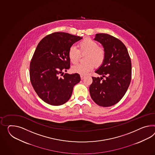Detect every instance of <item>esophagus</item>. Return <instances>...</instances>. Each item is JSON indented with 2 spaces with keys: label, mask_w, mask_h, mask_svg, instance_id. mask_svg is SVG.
<instances>
[{
  "label": "esophagus",
  "mask_w": 155,
  "mask_h": 155,
  "mask_svg": "<svg viewBox=\"0 0 155 155\" xmlns=\"http://www.w3.org/2000/svg\"><path fill=\"white\" fill-rule=\"evenodd\" d=\"M80 78H81V79L83 80L85 78V76L81 75L80 76Z\"/></svg>",
  "instance_id": "1"
}]
</instances>
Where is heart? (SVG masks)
<instances>
[{
    "label": "heart",
    "instance_id": "obj_1",
    "mask_svg": "<svg viewBox=\"0 0 155 155\" xmlns=\"http://www.w3.org/2000/svg\"><path fill=\"white\" fill-rule=\"evenodd\" d=\"M78 50L74 46H71L68 51V56L72 64H76L79 59L80 52L86 53L84 64H80L74 66L72 71L81 75H85L93 69L94 66H99L103 64L106 57V53L103 48L98 47L95 41L86 39L79 44Z\"/></svg>",
    "mask_w": 155,
    "mask_h": 155
}]
</instances>
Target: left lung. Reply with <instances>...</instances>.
<instances>
[{"label":"left lung","mask_w":155,"mask_h":155,"mask_svg":"<svg viewBox=\"0 0 155 155\" xmlns=\"http://www.w3.org/2000/svg\"><path fill=\"white\" fill-rule=\"evenodd\" d=\"M94 40L102 45L106 57L95 71L102 76L92 77L89 93L96 104L110 107L119 102L127 91L131 81V60L125 45L114 36L97 34Z\"/></svg>","instance_id":"obj_1"}]
</instances>
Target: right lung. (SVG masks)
Returning a JSON list of instances; mask_svg holds the SVG:
<instances>
[{"instance_id": "obj_1", "label": "right lung", "mask_w": 155, "mask_h": 155, "mask_svg": "<svg viewBox=\"0 0 155 155\" xmlns=\"http://www.w3.org/2000/svg\"><path fill=\"white\" fill-rule=\"evenodd\" d=\"M82 38L57 32L44 37L38 45L30 65V77L36 93L45 103L52 106L66 103L74 87L79 83V74L64 75L63 71L70 68L69 48ZM60 74L63 77H60Z\"/></svg>"}]
</instances>
